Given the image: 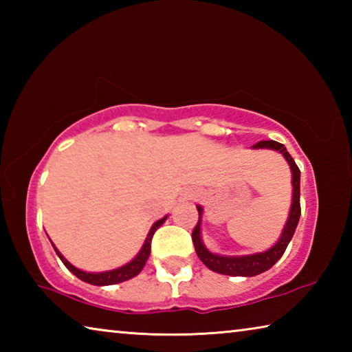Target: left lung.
<instances>
[{"label": "left lung", "mask_w": 352, "mask_h": 352, "mask_svg": "<svg viewBox=\"0 0 352 352\" xmlns=\"http://www.w3.org/2000/svg\"><path fill=\"white\" fill-rule=\"evenodd\" d=\"M254 148H273L284 155V158L287 160L292 169V184H294V199H292V208L289 214V220L285 223L283 234L279 237V241L273 245L270 250H267L264 253H256L248 256H219L211 252H208L205 248L204 242L200 237V220H201V206H197L199 211V222L192 230V242L195 247V252L200 261L208 267V269L220 273V275H230V276H254L259 273L269 270L278 262V259L284 254L285 248H287L289 242L294 236L298 220L301 216V205H300V168H298L295 160L292 158V155L287 152V148L284 144L276 141H259L258 144L253 146Z\"/></svg>", "instance_id": "1"}]
</instances>
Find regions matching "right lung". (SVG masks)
I'll return each mask as SVG.
<instances>
[{
	"label": "right lung",
	"instance_id": "1",
	"mask_svg": "<svg viewBox=\"0 0 352 352\" xmlns=\"http://www.w3.org/2000/svg\"><path fill=\"white\" fill-rule=\"evenodd\" d=\"M166 220L162 219L158 220V222H155L153 226L151 228V231H148V234L146 237V242L144 245H142L141 252L136 254V258L129 262V264L119 267V269H115V270H110V272H102V273H87V272H82L79 269H76L74 265H71L69 262L63 258V256L60 254V252L54 247V243H52V247H54L56 253L58 254V258H60V261L65 264V267L71 272L74 273V275L82 279V281H85L88 284H93V285H110V284H118V283H122V281H127V279L133 278L138 275V273L144 269L146 262L148 259V254H151V243H152V237L155 234V231H157V228L160 225H162Z\"/></svg>",
	"mask_w": 352,
	"mask_h": 352
}]
</instances>
